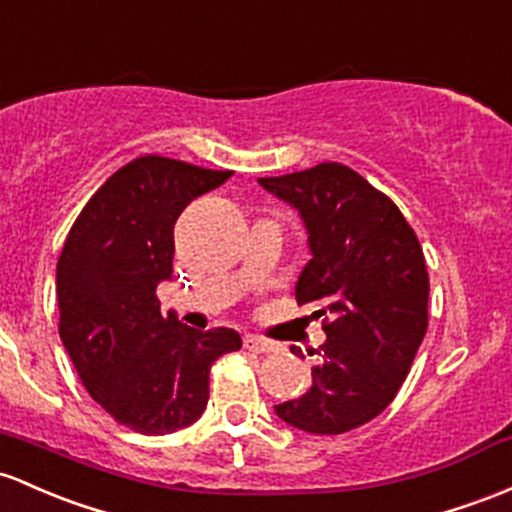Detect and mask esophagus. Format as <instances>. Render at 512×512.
I'll return each instance as SVG.
<instances>
[{"mask_svg":"<svg viewBox=\"0 0 512 512\" xmlns=\"http://www.w3.org/2000/svg\"><path fill=\"white\" fill-rule=\"evenodd\" d=\"M245 347L250 352H260V355H265V352H274L277 350V345H274L272 340H265V338H257V335H245Z\"/></svg>","mask_w":512,"mask_h":512,"instance_id":"34e87169","label":"esophagus"}]
</instances>
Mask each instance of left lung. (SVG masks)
Listing matches in <instances>:
<instances>
[{"label": "left lung", "mask_w": 512, "mask_h": 512, "mask_svg": "<svg viewBox=\"0 0 512 512\" xmlns=\"http://www.w3.org/2000/svg\"><path fill=\"white\" fill-rule=\"evenodd\" d=\"M257 182L306 228L311 260L296 282V301L320 306L313 316H325L328 338L311 389L274 411L296 430L342 435L389 406L425 338L423 247L389 196L340 162Z\"/></svg>", "instance_id": "1"}]
</instances>
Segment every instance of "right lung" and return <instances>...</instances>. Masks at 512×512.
I'll list each match as a JSON object with an SVG mask.
<instances>
[{
  "label": "right lung",
  "instance_id": "add662e5",
  "mask_svg": "<svg viewBox=\"0 0 512 512\" xmlns=\"http://www.w3.org/2000/svg\"><path fill=\"white\" fill-rule=\"evenodd\" d=\"M233 172L145 155L87 201L58 260L60 340L89 396L126 428L167 435L209 403V369L243 340L162 316L155 291L172 279L174 223Z\"/></svg>",
  "mask_w": 512,
  "mask_h": 512
}]
</instances>
